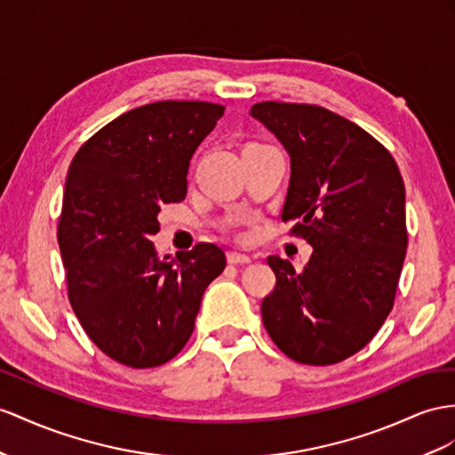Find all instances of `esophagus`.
Segmentation results:
<instances>
[{
	"label": "esophagus",
	"instance_id": "34e87169",
	"mask_svg": "<svg viewBox=\"0 0 455 455\" xmlns=\"http://www.w3.org/2000/svg\"><path fill=\"white\" fill-rule=\"evenodd\" d=\"M227 261L230 265H243V263H251V258L246 253H240V251H228L227 253Z\"/></svg>",
	"mask_w": 455,
	"mask_h": 455
}]
</instances>
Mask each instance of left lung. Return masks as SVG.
I'll list each match as a JSON object with an SVG mask.
<instances>
[{
    "label": "left lung",
    "instance_id": "1",
    "mask_svg": "<svg viewBox=\"0 0 455 455\" xmlns=\"http://www.w3.org/2000/svg\"><path fill=\"white\" fill-rule=\"evenodd\" d=\"M290 156L283 220L313 248L296 273L271 255L263 299L267 332L298 363L332 365L379 332L405 259V188L388 149L355 123L307 103L250 109Z\"/></svg>",
    "mask_w": 455,
    "mask_h": 455
}]
</instances>
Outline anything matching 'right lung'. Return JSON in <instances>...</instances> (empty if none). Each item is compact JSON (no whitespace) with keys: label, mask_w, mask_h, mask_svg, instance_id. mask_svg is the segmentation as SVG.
<instances>
[{"label":"right lung","mask_w":455,"mask_h":455,"mask_svg":"<svg viewBox=\"0 0 455 455\" xmlns=\"http://www.w3.org/2000/svg\"><path fill=\"white\" fill-rule=\"evenodd\" d=\"M223 111L207 101L148 103L103 126L68 167L57 228L68 301L90 340L123 365L177 355L227 265L215 243L159 259L151 242L161 205L186 197L190 159Z\"/></svg>","instance_id":"1"}]
</instances>
